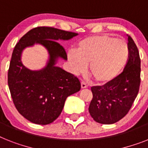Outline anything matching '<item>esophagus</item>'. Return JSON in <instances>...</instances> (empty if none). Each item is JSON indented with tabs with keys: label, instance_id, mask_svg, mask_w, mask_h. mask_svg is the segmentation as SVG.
<instances>
[{
	"label": "esophagus",
	"instance_id": "1",
	"mask_svg": "<svg viewBox=\"0 0 148 148\" xmlns=\"http://www.w3.org/2000/svg\"><path fill=\"white\" fill-rule=\"evenodd\" d=\"M86 87H88V85L86 84L85 82L82 81L81 82V88H86Z\"/></svg>",
	"mask_w": 148,
	"mask_h": 148
}]
</instances>
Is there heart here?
Segmentation results:
<instances>
[{"mask_svg": "<svg viewBox=\"0 0 148 148\" xmlns=\"http://www.w3.org/2000/svg\"><path fill=\"white\" fill-rule=\"evenodd\" d=\"M129 48L125 41L107 34L86 37L78 43L77 51L70 50L68 59L71 71L80 74L86 70L99 84L112 82L125 67Z\"/></svg>", "mask_w": 148, "mask_h": 148, "instance_id": "obj_1", "label": "heart"}]
</instances>
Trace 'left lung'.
<instances>
[{
  "mask_svg": "<svg viewBox=\"0 0 148 148\" xmlns=\"http://www.w3.org/2000/svg\"><path fill=\"white\" fill-rule=\"evenodd\" d=\"M129 58L123 71L112 82L91 87L93 99L89 112L98 123H116L125 116L138 93L140 83V59L138 49L128 36Z\"/></svg>",
  "mask_w": 148,
  "mask_h": 148,
  "instance_id": "8db88e82",
  "label": "left lung"
}]
</instances>
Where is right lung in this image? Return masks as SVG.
<instances>
[{"mask_svg": "<svg viewBox=\"0 0 148 148\" xmlns=\"http://www.w3.org/2000/svg\"><path fill=\"white\" fill-rule=\"evenodd\" d=\"M77 35L39 26L29 31L16 45L8 70V86L15 107L29 122L38 125L53 122L62 113L67 97L80 90L76 76L55 66L59 58L68 59L64 47L57 41L68 40ZM35 43L42 45L49 54L47 65L39 71L29 70L21 62L22 50Z\"/></svg>", "mask_w": 148, "mask_h": 148, "instance_id": "right-lung-1", "label": "right lung"}]
</instances>
